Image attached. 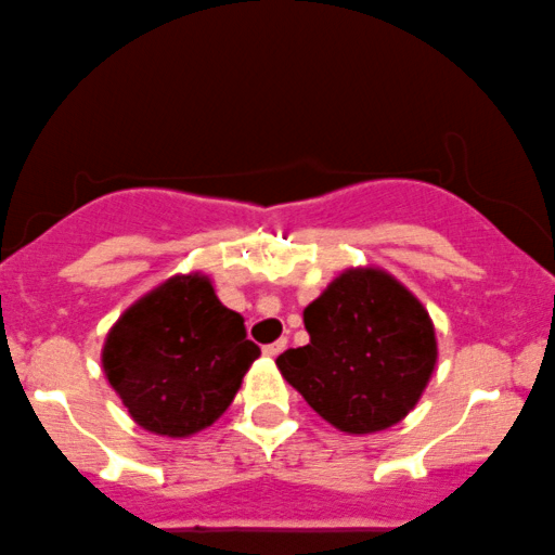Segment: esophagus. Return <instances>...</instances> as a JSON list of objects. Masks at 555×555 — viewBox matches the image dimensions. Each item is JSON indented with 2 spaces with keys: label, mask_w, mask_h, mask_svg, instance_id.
I'll return each instance as SVG.
<instances>
[{
  "label": "esophagus",
  "mask_w": 555,
  "mask_h": 555,
  "mask_svg": "<svg viewBox=\"0 0 555 555\" xmlns=\"http://www.w3.org/2000/svg\"><path fill=\"white\" fill-rule=\"evenodd\" d=\"M287 350V339H276V343H271V345H266L263 347V356H268V358H276L279 352H284Z\"/></svg>",
  "instance_id": "34e87169"
}]
</instances>
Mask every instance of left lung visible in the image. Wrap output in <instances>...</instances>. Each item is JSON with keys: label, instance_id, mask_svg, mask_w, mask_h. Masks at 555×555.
<instances>
[{"label": "left lung", "instance_id": "left-lung-1", "mask_svg": "<svg viewBox=\"0 0 555 555\" xmlns=\"http://www.w3.org/2000/svg\"><path fill=\"white\" fill-rule=\"evenodd\" d=\"M310 343L276 358L306 403L347 435L403 422L437 363L435 324L382 268H347L302 313Z\"/></svg>", "mask_w": 555, "mask_h": 555}]
</instances>
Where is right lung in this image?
<instances>
[{"mask_svg": "<svg viewBox=\"0 0 555 555\" xmlns=\"http://www.w3.org/2000/svg\"><path fill=\"white\" fill-rule=\"evenodd\" d=\"M260 356L245 319L216 297L205 273H179L115 321L102 369L131 418L163 437L210 426Z\"/></svg>", "mask_w": 555, "mask_h": 555, "instance_id": "obj_1", "label": "right lung"}]
</instances>
